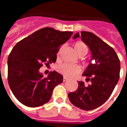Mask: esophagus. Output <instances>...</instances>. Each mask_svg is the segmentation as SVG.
<instances>
[{
	"mask_svg": "<svg viewBox=\"0 0 127 127\" xmlns=\"http://www.w3.org/2000/svg\"><path fill=\"white\" fill-rule=\"evenodd\" d=\"M68 80V78L66 77H63V82H66V81H67Z\"/></svg>",
	"mask_w": 127,
	"mask_h": 127,
	"instance_id": "esophagus-1",
	"label": "esophagus"
}]
</instances>
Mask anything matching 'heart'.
I'll use <instances>...</instances> for the list:
<instances>
[{"label": "heart", "mask_w": 127, "mask_h": 127, "mask_svg": "<svg viewBox=\"0 0 127 127\" xmlns=\"http://www.w3.org/2000/svg\"><path fill=\"white\" fill-rule=\"evenodd\" d=\"M75 52L79 56H84L88 52L87 45L82 41H77L73 44ZM58 71L67 77H73L79 74L81 69L79 66L71 64H62L57 67Z\"/></svg>", "instance_id": "obj_1"}]
</instances>
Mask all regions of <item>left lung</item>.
Masks as SVG:
<instances>
[{
	"instance_id": "left-lung-1",
	"label": "left lung",
	"mask_w": 127,
	"mask_h": 127,
	"mask_svg": "<svg viewBox=\"0 0 127 127\" xmlns=\"http://www.w3.org/2000/svg\"><path fill=\"white\" fill-rule=\"evenodd\" d=\"M81 37L91 52L90 63L83 73L86 81L78 82V88L68 95L71 103L84 110H92L102 105L109 98L120 77V63L114 50L92 32L82 31L75 34L73 39Z\"/></svg>"
}]
</instances>
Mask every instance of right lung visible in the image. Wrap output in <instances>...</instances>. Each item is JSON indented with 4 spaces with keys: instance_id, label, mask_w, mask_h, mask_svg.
Wrapping results in <instances>:
<instances>
[{
    "instance_id": "add662e5",
    "label": "right lung",
    "mask_w": 127,
    "mask_h": 127,
    "mask_svg": "<svg viewBox=\"0 0 127 127\" xmlns=\"http://www.w3.org/2000/svg\"><path fill=\"white\" fill-rule=\"evenodd\" d=\"M72 34L46 27L21 40L13 48L7 62L8 82L21 103L35 107L50 101L54 88L63 82V76L54 71L44 77L39 69L43 63H55L59 47Z\"/></svg>"
}]
</instances>
